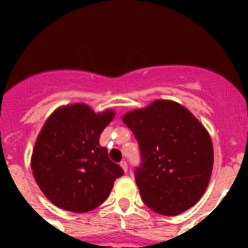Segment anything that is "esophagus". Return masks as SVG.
<instances>
[{
	"label": "esophagus",
	"instance_id": "1",
	"mask_svg": "<svg viewBox=\"0 0 248 248\" xmlns=\"http://www.w3.org/2000/svg\"><path fill=\"white\" fill-rule=\"evenodd\" d=\"M120 166H122L124 171H128V163H126L125 160H122V161H120Z\"/></svg>",
	"mask_w": 248,
	"mask_h": 248
}]
</instances>
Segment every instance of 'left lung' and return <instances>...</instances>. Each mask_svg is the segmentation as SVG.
<instances>
[{
    "mask_svg": "<svg viewBox=\"0 0 248 248\" xmlns=\"http://www.w3.org/2000/svg\"><path fill=\"white\" fill-rule=\"evenodd\" d=\"M123 122L140 149L135 183L149 209L176 216L200 200L209 185L214 149L206 129L187 109L155 100Z\"/></svg>",
    "mask_w": 248,
    "mask_h": 248,
    "instance_id": "8db88e82",
    "label": "left lung"
}]
</instances>
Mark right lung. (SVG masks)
Listing matches in <instances>:
<instances>
[{
    "instance_id": "add662e5",
    "label": "right lung",
    "mask_w": 248,
    "mask_h": 248,
    "mask_svg": "<svg viewBox=\"0 0 248 248\" xmlns=\"http://www.w3.org/2000/svg\"><path fill=\"white\" fill-rule=\"evenodd\" d=\"M111 110L95 114L73 104L54 111L37 138L32 171L46 198L63 210L87 212L105 201L115 179L124 174L99 144Z\"/></svg>"
}]
</instances>
